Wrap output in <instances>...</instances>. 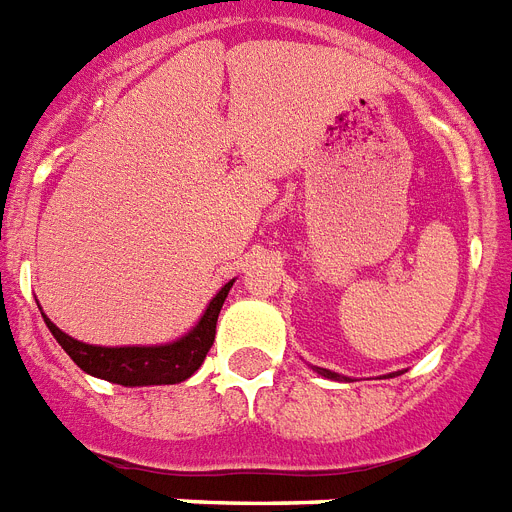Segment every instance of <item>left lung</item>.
Returning <instances> with one entry per match:
<instances>
[{"instance_id": "8db88e82", "label": "left lung", "mask_w": 512, "mask_h": 512, "mask_svg": "<svg viewBox=\"0 0 512 512\" xmlns=\"http://www.w3.org/2000/svg\"><path fill=\"white\" fill-rule=\"evenodd\" d=\"M321 373H323V376H328V378H336V373H331V371H326V368H321Z\"/></svg>"}]
</instances>
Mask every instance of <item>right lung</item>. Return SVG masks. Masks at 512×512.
Instances as JSON below:
<instances>
[{
	"mask_svg": "<svg viewBox=\"0 0 512 512\" xmlns=\"http://www.w3.org/2000/svg\"><path fill=\"white\" fill-rule=\"evenodd\" d=\"M231 286L234 281H228L215 294L194 331L181 336L178 342L160 344V347H94V344H83L73 336L62 334L47 315H44V321L62 350L68 352L70 360L91 376L123 386L178 384L205 363L207 352L215 342V323H218L220 307L226 302Z\"/></svg>",
	"mask_w": 512,
	"mask_h": 512,
	"instance_id": "right-lung-1",
	"label": "right lung"
}]
</instances>
